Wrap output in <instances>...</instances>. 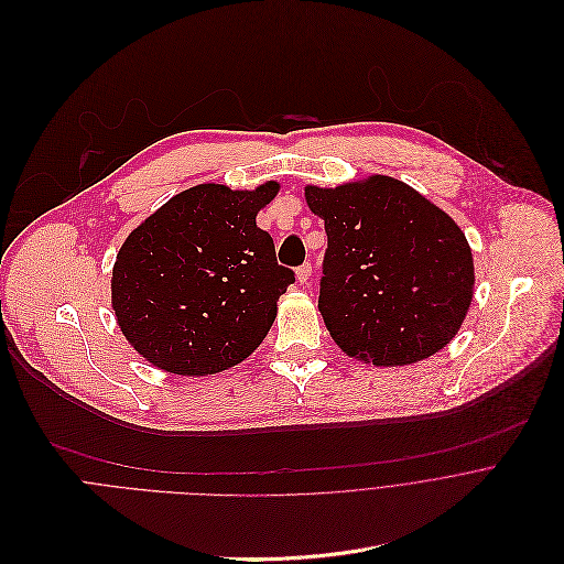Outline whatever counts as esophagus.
<instances>
[{
  "instance_id": "1",
  "label": "esophagus",
  "mask_w": 564,
  "mask_h": 564,
  "mask_svg": "<svg viewBox=\"0 0 564 564\" xmlns=\"http://www.w3.org/2000/svg\"><path fill=\"white\" fill-rule=\"evenodd\" d=\"M308 278H311V264L306 262V264H302V267L295 271V280H297V284H306Z\"/></svg>"
}]
</instances>
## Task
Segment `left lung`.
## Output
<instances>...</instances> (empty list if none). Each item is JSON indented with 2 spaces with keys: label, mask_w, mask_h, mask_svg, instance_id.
Here are the masks:
<instances>
[{
  "label": "left lung",
  "mask_w": 564,
  "mask_h": 564,
  "mask_svg": "<svg viewBox=\"0 0 564 564\" xmlns=\"http://www.w3.org/2000/svg\"><path fill=\"white\" fill-rule=\"evenodd\" d=\"M304 199L328 238L317 308L337 347L365 365L404 367L454 340L476 271L452 215L389 175L306 184Z\"/></svg>",
  "instance_id": "8db88e82"
}]
</instances>
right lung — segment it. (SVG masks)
I'll list each match as a JSON object with an SVG mask.
<instances>
[{
	"mask_svg": "<svg viewBox=\"0 0 564 564\" xmlns=\"http://www.w3.org/2000/svg\"><path fill=\"white\" fill-rule=\"evenodd\" d=\"M280 184H197L162 204L118 251L110 306L129 345L175 376H213L247 360L295 282L258 213Z\"/></svg>",
	"mask_w": 564,
	"mask_h": 564,
	"instance_id": "1",
	"label": "right lung"
}]
</instances>
